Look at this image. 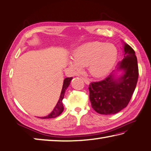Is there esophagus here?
Segmentation results:
<instances>
[{"instance_id": "esophagus-1", "label": "esophagus", "mask_w": 151, "mask_h": 151, "mask_svg": "<svg viewBox=\"0 0 151 151\" xmlns=\"http://www.w3.org/2000/svg\"><path fill=\"white\" fill-rule=\"evenodd\" d=\"M82 79L84 81V83H86V84H90V80L88 78H85V77H82Z\"/></svg>"}]
</instances>
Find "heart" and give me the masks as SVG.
I'll return each instance as SVG.
<instances>
[{
  "label": "heart",
  "instance_id": "1",
  "mask_svg": "<svg viewBox=\"0 0 151 151\" xmlns=\"http://www.w3.org/2000/svg\"><path fill=\"white\" fill-rule=\"evenodd\" d=\"M117 56V49L114 45L100 42H90L76 49L73 53V61H69L68 63L76 70L87 66L92 76L102 77L113 67Z\"/></svg>",
  "mask_w": 151,
  "mask_h": 151
}]
</instances>
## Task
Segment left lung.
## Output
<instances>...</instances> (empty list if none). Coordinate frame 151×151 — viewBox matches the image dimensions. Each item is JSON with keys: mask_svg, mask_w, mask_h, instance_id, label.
Instances as JSON below:
<instances>
[{"mask_svg": "<svg viewBox=\"0 0 151 151\" xmlns=\"http://www.w3.org/2000/svg\"><path fill=\"white\" fill-rule=\"evenodd\" d=\"M123 59L117 70L123 73L119 78L111 74L102 81L90 84V101L92 108L98 114H116L127 107L136 88L139 68L135 52L127 43L122 42Z\"/></svg>", "mask_w": 151, "mask_h": 151, "instance_id": "1", "label": "left lung"}]
</instances>
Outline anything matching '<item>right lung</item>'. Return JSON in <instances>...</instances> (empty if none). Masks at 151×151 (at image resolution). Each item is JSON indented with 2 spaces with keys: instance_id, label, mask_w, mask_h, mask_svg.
<instances>
[{
  "instance_id": "right-lung-1",
  "label": "right lung",
  "mask_w": 151,
  "mask_h": 151,
  "mask_svg": "<svg viewBox=\"0 0 151 151\" xmlns=\"http://www.w3.org/2000/svg\"><path fill=\"white\" fill-rule=\"evenodd\" d=\"M72 78H73V77H67V78H65V80L63 81V88H62V90L61 92V95H60L59 100L58 101V102H57V105L54 108L53 110L52 111L51 113L48 115V116H45V117H40V118H41V119L55 118V117L59 116V115L61 114L63 111L64 107H63V105L62 101L64 98L65 91H66V90L68 88V86H69Z\"/></svg>"
}]
</instances>
